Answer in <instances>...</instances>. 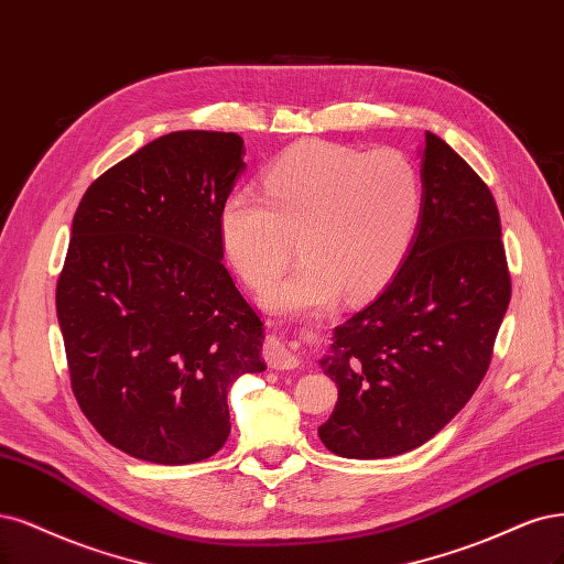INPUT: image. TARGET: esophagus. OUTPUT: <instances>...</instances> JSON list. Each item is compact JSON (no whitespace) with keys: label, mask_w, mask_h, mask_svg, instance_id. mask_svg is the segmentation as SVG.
I'll use <instances>...</instances> for the list:
<instances>
[{"label":"esophagus","mask_w":564,"mask_h":564,"mask_svg":"<svg viewBox=\"0 0 564 564\" xmlns=\"http://www.w3.org/2000/svg\"><path fill=\"white\" fill-rule=\"evenodd\" d=\"M263 355L268 366L275 368V371H294V368H299L301 364L294 349L284 345L280 338H270L263 347Z\"/></svg>","instance_id":"34e87169"}]
</instances>
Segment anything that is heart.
I'll return each mask as SVG.
<instances>
[{"label":"heart","instance_id":"1","mask_svg":"<svg viewBox=\"0 0 564 564\" xmlns=\"http://www.w3.org/2000/svg\"><path fill=\"white\" fill-rule=\"evenodd\" d=\"M422 215V180L397 149L303 142L263 177L261 196L230 193L219 236L236 273L251 286L275 278L299 249L294 270L263 291L275 313H305L376 291L413 245Z\"/></svg>","mask_w":564,"mask_h":564}]
</instances>
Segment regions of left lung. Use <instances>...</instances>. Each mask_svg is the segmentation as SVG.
<instances>
[{
	"label": "left lung",
	"mask_w": 564,
	"mask_h": 564,
	"mask_svg": "<svg viewBox=\"0 0 564 564\" xmlns=\"http://www.w3.org/2000/svg\"><path fill=\"white\" fill-rule=\"evenodd\" d=\"M424 142L413 245L390 284L336 326L319 359L338 384L319 438L340 457H394L436 436L488 373L511 301L488 184L434 132Z\"/></svg>",
	"instance_id": "left-lung-1"
}]
</instances>
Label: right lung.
<instances>
[{
    "instance_id": "1",
    "label": "right lung",
    "mask_w": 564,
    "mask_h": 564,
    "mask_svg": "<svg viewBox=\"0 0 564 564\" xmlns=\"http://www.w3.org/2000/svg\"><path fill=\"white\" fill-rule=\"evenodd\" d=\"M242 153L236 132H170L76 207L55 289L72 392L130 457H212L230 434V384L265 368L263 322L221 261L219 212Z\"/></svg>"
}]
</instances>
